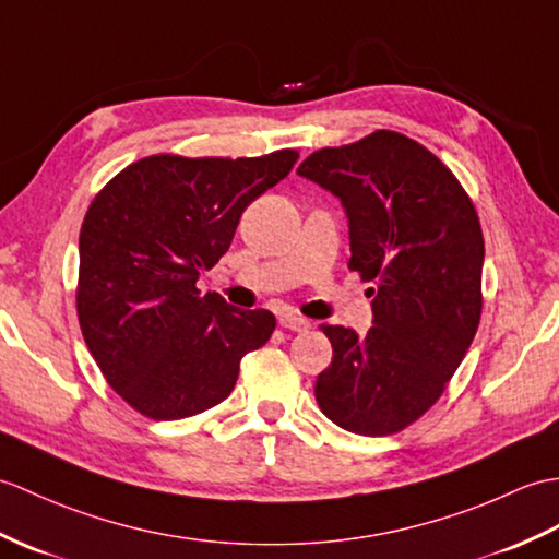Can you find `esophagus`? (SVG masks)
Segmentation results:
<instances>
[{
    "mask_svg": "<svg viewBox=\"0 0 559 559\" xmlns=\"http://www.w3.org/2000/svg\"><path fill=\"white\" fill-rule=\"evenodd\" d=\"M278 321H281L283 329L297 331V333H305V331H309V326H311V323H309L305 317L295 314V311H283V314L278 317Z\"/></svg>",
    "mask_w": 559,
    "mask_h": 559,
    "instance_id": "34e87169",
    "label": "esophagus"
}]
</instances>
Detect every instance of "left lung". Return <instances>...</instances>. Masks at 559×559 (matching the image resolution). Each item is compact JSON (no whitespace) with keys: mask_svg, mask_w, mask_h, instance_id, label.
I'll list each match as a JSON object with an SVG mask.
<instances>
[{"mask_svg":"<svg viewBox=\"0 0 559 559\" xmlns=\"http://www.w3.org/2000/svg\"><path fill=\"white\" fill-rule=\"evenodd\" d=\"M297 174L341 200L349 269L373 281V326H323L333 359L321 412L345 431L388 436L443 395L481 319L484 236L469 194L436 154L376 131L319 150Z\"/></svg>","mask_w":559,"mask_h":559,"instance_id":"left-lung-1","label":"left lung"}]
</instances>
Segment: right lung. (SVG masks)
<instances>
[{"label":"right lung","mask_w":559,"mask_h":559,"mask_svg":"<svg viewBox=\"0 0 559 559\" xmlns=\"http://www.w3.org/2000/svg\"><path fill=\"white\" fill-rule=\"evenodd\" d=\"M297 157L154 154L126 166L90 204L78 242V321L104 379L145 417L174 421L218 405L240 359L274 333L271 311L202 295L198 278L228 252L248 204Z\"/></svg>","instance_id":"right-lung-1"}]
</instances>
